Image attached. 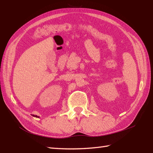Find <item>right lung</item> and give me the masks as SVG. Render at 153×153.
<instances>
[{"label": "right lung", "mask_w": 153, "mask_h": 153, "mask_svg": "<svg viewBox=\"0 0 153 153\" xmlns=\"http://www.w3.org/2000/svg\"><path fill=\"white\" fill-rule=\"evenodd\" d=\"M33 116H34V117H36V118H39V116H37V115H32Z\"/></svg>", "instance_id": "right-lung-1"}]
</instances>
